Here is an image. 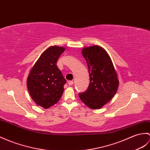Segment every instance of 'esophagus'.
I'll return each mask as SVG.
<instances>
[{
  "label": "esophagus",
  "instance_id": "1",
  "mask_svg": "<svg viewBox=\"0 0 150 150\" xmlns=\"http://www.w3.org/2000/svg\"><path fill=\"white\" fill-rule=\"evenodd\" d=\"M74 81H68V85H69V86H71V85H73L74 84Z\"/></svg>",
  "mask_w": 150,
  "mask_h": 150
}]
</instances>
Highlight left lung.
<instances>
[{
    "label": "left lung",
    "mask_w": 150,
    "mask_h": 150,
    "mask_svg": "<svg viewBox=\"0 0 150 150\" xmlns=\"http://www.w3.org/2000/svg\"><path fill=\"white\" fill-rule=\"evenodd\" d=\"M82 54L89 73L87 91L79 93L82 102L92 109H99L109 102L119 86L117 73L106 50L98 45L83 48Z\"/></svg>",
    "instance_id": "left-lung-1"
}]
</instances>
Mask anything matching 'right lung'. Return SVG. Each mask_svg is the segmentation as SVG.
<instances>
[{
	"mask_svg": "<svg viewBox=\"0 0 150 150\" xmlns=\"http://www.w3.org/2000/svg\"><path fill=\"white\" fill-rule=\"evenodd\" d=\"M65 48L51 46L45 50L31 68L27 76L28 91L34 102L48 109L60 100L67 82L57 67Z\"/></svg>",
	"mask_w": 150,
	"mask_h": 150,
	"instance_id": "right-lung-1",
	"label": "right lung"
}]
</instances>
